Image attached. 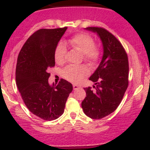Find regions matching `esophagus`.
I'll return each mask as SVG.
<instances>
[{
    "label": "esophagus",
    "mask_w": 150,
    "mask_h": 150,
    "mask_svg": "<svg viewBox=\"0 0 150 150\" xmlns=\"http://www.w3.org/2000/svg\"><path fill=\"white\" fill-rule=\"evenodd\" d=\"M79 88H81V86H80L79 85L73 84V89H74V90H76V89Z\"/></svg>",
    "instance_id": "obj_1"
}]
</instances>
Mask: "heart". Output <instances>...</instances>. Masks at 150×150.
Wrapping results in <instances>:
<instances>
[{
  "instance_id": "obj_1",
  "label": "heart",
  "mask_w": 150,
  "mask_h": 150,
  "mask_svg": "<svg viewBox=\"0 0 150 150\" xmlns=\"http://www.w3.org/2000/svg\"><path fill=\"white\" fill-rule=\"evenodd\" d=\"M72 48L83 54V59L90 64H93L99 59L100 51L94 46L93 38L86 33L75 35L68 41ZM67 48L64 43H59L54 52V59L59 64H62L65 60ZM88 72L85 66H68L63 71V75L67 80L73 83H78Z\"/></svg>"
}]
</instances>
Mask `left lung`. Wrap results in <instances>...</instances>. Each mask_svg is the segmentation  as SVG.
Instances as JSON below:
<instances>
[{
  "label": "left lung",
  "mask_w": 150,
  "mask_h": 150,
  "mask_svg": "<svg viewBox=\"0 0 150 150\" xmlns=\"http://www.w3.org/2000/svg\"><path fill=\"white\" fill-rule=\"evenodd\" d=\"M85 29L99 36L103 55L97 69L89 78L94 83L95 89L84 88L86 96L81 106L88 117L102 119L117 108L128 88V56L120 41L105 29L95 27Z\"/></svg>",
  "instance_id": "1"
}]
</instances>
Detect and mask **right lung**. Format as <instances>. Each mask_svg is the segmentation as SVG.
<instances>
[{
    "label": "right lung",
    "instance_id": "right-lung-1",
    "mask_svg": "<svg viewBox=\"0 0 150 150\" xmlns=\"http://www.w3.org/2000/svg\"><path fill=\"white\" fill-rule=\"evenodd\" d=\"M67 28L40 29L22 46L17 59L16 82L22 99L33 114L45 120L63 114L72 85L61 79L48 83V69L55 65L54 52Z\"/></svg>",
    "mask_w": 150,
    "mask_h": 150
}]
</instances>
